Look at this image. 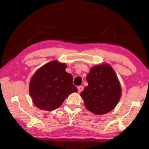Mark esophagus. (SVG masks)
Listing matches in <instances>:
<instances>
[{"label": "esophagus", "instance_id": "34e87169", "mask_svg": "<svg viewBox=\"0 0 149 149\" xmlns=\"http://www.w3.org/2000/svg\"><path fill=\"white\" fill-rule=\"evenodd\" d=\"M84 86H82V85H80V86H79L77 87V90H78V92L79 93H81L82 91L83 90H84Z\"/></svg>", "mask_w": 149, "mask_h": 149}]
</instances>
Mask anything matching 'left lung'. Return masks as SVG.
<instances>
[{
  "mask_svg": "<svg viewBox=\"0 0 149 149\" xmlns=\"http://www.w3.org/2000/svg\"><path fill=\"white\" fill-rule=\"evenodd\" d=\"M88 86L81 93L87 110L104 114L115 108L121 97V86L114 70L108 64L93 67L87 76Z\"/></svg>",
  "mask_w": 149,
  "mask_h": 149,
  "instance_id": "8db88e82",
  "label": "left lung"
}]
</instances>
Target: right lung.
Here are the masks:
<instances>
[{
    "label": "right lung",
    "instance_id": "obj_1",
    "mask_svg": "<svg viewBox=\"0 0 149 149\" xmlns=\"http://www.w3.org/2000/svg\"><path fill=\"white\" fill-rule=\"evenodd\" d=\"M66 65L56 60L47 63L35 73L29 84V94L39 109L51 111L59 108L70 94L77 92Z\"/></svg>",
    "mask_w": 149,
    "mask_h": 149
}]
</instances>
